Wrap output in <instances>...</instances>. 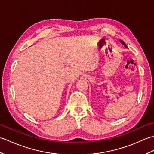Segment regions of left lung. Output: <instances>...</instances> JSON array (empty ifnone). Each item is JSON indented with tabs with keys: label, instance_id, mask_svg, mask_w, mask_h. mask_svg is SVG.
Returning <instances> with one entry per match:
<instances>
[{
	"label": "left lung",
	"instance_id": "8db88e82",
	"mask_svg": "<svg viewBox=\"0 0 154 154\" xmlns=\"http://www.w3.org/2000/svg\"><path fill=\"white\" fill-rule=\"evenodd\" d=\"M119 41L120 42V43H121V44H122V45H124V47H126V48H127V46H126V45L125 44V43H124V41H122V40H120Z\"/></svg>",
	"mask_w": 154,
	"mask_h": 154
}]
</instances>
